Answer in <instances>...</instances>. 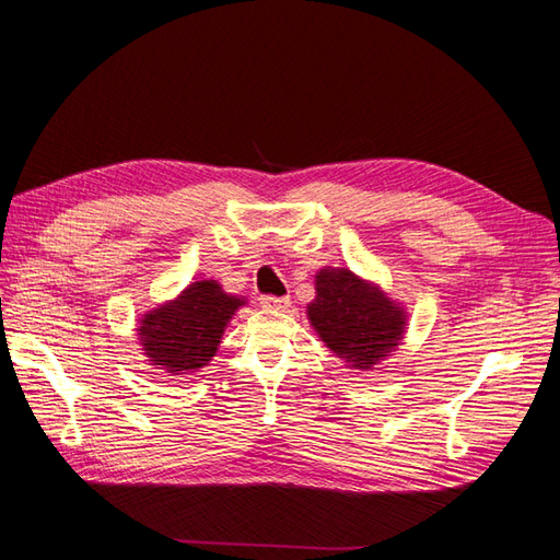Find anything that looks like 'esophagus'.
<instances>
[{"label": "esophagus", "mask_w": 560, "mask_h": 560, "mask_svg": "<svg viewBox=\"0 0 560 560\" xmlns=\"http://www.w3.org/2000/svg\"><path fill=\"white\" fill-rule=\"evenodd\" d=\"M261 306L268 311H287L290 308V299L287 296H261Z\"/></svg>", "instance_id": "esophagus-1"}]
</instances>
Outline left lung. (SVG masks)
Listing matches in <instances>:
<instances>
[{
    "label": "left lung",
    "instance_id": "8db88e82",
    "mask_svg": "<svg viewBox=\"0 0 560 560\" xmlns=\"http://www.w3.org/2000/svg\"><path fill=\"white\" fill-rule=\"evenodd\" d=\"M306 315L319 341L354 371H369L393 354L406 334L404 306L376 282L348 268L325 266L315 276Z\"/></svg>",
    "mask_w": 560,
    "mask_h": 560
}]
</instances>
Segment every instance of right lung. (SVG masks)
I'll list each match as a JSON object with an SVG mask.
<instances>
[{
  "instance_id": "add662e5",
  "label": "right lung",
  "mask_w": 560,
  "mask_h": 560,
  "mask_svg": "<svg viewBox=\"0 0 560 560\" xmlns=\"http://www.w3.org/2000/svg\"><path fill=\"white\" fill-rule=\"evenodd\" d=\"M243 296L222 290L217 280H198L175 299L142 315L138 341L147 362L167 376H186L208 366Z\"/></svg>"
}]
</instances>
